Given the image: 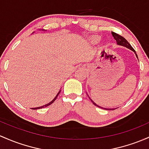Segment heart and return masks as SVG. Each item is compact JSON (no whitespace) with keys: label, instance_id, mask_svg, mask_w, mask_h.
Returning a JSON list of instances; mask_svg holds the SVG:
<instances>
[{"label":"heart","instance_id":"b5f03b06","mask_svg":"<svg viewBox=\"0 0 149 149\" xmlns=\"http://www.w3.org/2000/svg\"><path fill=\"white\" fill-rule=\"evenodd\" d=\"M93 41H94L95 42H97L99 41V38L98 37H95V38L93 39Z\"/></svg>","mask_w":149,"mask_h":149}]
</instances>
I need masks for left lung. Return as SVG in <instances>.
Masks as SVG:
<instances>
[{
	"instance_id": "8db88e82",
	"label": "left lung",
	"mask_w": 149,
	"mask_h": 149,
	"mask_svg": "<svg viewBox=\"0 0 149 149\" xmlns=\"http://www.w3.org/2000/svg\"><path fill=\"white\" fill-rule=\"evenodd\" d=\"M112 36H113V37H114V40H116V42H117V45H120V46H122V47H127V48L130 49H131L132 51H133V52H134V53L136 54L135 50L134 49L133 47H132V46L130 45V44L128 42H127V40H126L125 38H124V37H122V36L118 35V34L115 33V32H112ZM136 57H137V54H136ZM137 58H138V57H137ZM90 99H91V98H90ZM91 100L92 101V102H93V104H95V105L97 106V107H100V108H102V109H107V110H114V109H115V108H114V109H113V108H112V109H108V108H104V107H100V106L97 105V104L95 103V102H93V101L91 99Z\"/></svg>"
}]
</instances>
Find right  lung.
<instances>
[{"label":"right lung","mask_w":149,"mask_h":149,"mask_svg":"<svg viewBox=\"0 0 149 149\" xmlns=\"http://www.w3.org/2000/svg\"><path fill=\"white\" fill-rule=\"evenodd\" d=\"M60 92H61V91H59V92L58 93V94L56 95V97H54V99H53V100H52L50 102H49L48 104H45V105H43V106H41V107H35V108H32V109H42V108H44V107H47V106H49V105H50L51 104H52L54 102L55 100H56V99L57 98V97H58V94H59L60 93Z\"/></svg>","instance_id":"right-lung-1"}]
</instances>
